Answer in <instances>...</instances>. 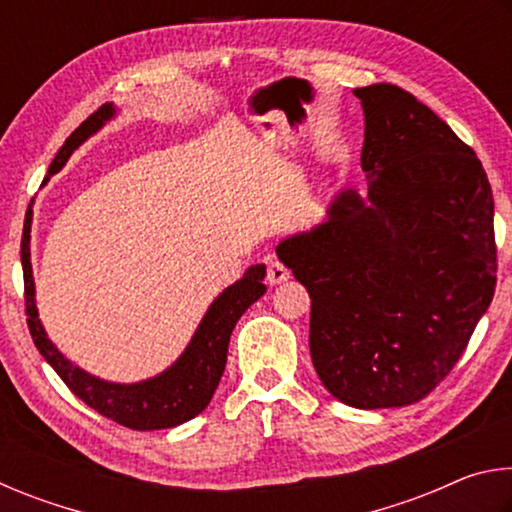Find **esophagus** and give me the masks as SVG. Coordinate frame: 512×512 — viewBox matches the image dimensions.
<instances>
[{
  "instance_id": "esophagus-1",
  "label": "esophagus",
  "mask_w": 512,
  "mask_h": 512,
  "mask_svg": "<svg viewBox=\"0 0 512 512\" xmlns=\"http://www.w3.org/2000/svg\"><path fill=\"white\" fill-rule=\"evenodd\" d=\"M289 277H291V271L280 262V259H273V262L266 266L268 284H282V282H287Z\"/></svg>"
}]
</instances>
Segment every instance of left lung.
Returning a JSON list of instances; mask_svg holds the SVG:
<instances>
[{
  "mask_svg": "<svg viewBox=\"0 0 512 512\" xmlns=\"http://www.w3.org/2000/svg\"><path fill=\"white\" fill-rule=\"evenodd\" d=\"M368 201L348 189L329 219L277 246L311 298L320 381L354 409L427 397L470 343L497 287L495 201L481 160L393 83L357 88Z\"/></svg>",
  "mask_w": 512,
  "mask_h": 512,
  "instance_id": "8db88e82",
  "label": "left lung"
}]
</instances>
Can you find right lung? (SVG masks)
<instances>
[{"label":"right lung","instance_id":"1","mask_svg":"<svg viewBox=\"0 0 512 512\" xmlns=\"http://www.w3.org/2000/svg\"><path fill=\"white\" fill-rule=\"evenodd\" d=\"M112 103L92 112V115L67 137L63 149L58 151L56 160L51 162L49 176L63 167L72 151L79 146L85 137L92 135L97 128L112 117ZM31 210L24 219L22 230V271H24V311H27V325L31 339L36 343L42 357L47 359L51 368L58 372V377L65 381L69 391L79 400L101 413L103 418L121 424V427L135 431H153V429H169L176 424L196 418L198 413L205 411L210 404L212 395L219 386L221 375L225 370V359H228L230 334L235 329L241 314L253 305L255 300L264 296V275L266 266L255 264L250 266L246 275L232 287L225 289L219 298L212 302L203 323L198 325L196 334L189 348L183 352L173 366L142 384H108V381L94 379L88 372L76 368L60 354L54 343L47 339L45 329L38 320L36 300H33V273H31Z\"/></svg>","mask_w":512,"mask_h":512}]
</instances>
